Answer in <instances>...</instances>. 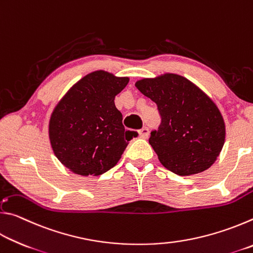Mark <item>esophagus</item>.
Returning a JSON list of instances; mask_svg holds the SVG:
<instances>
[{"label": "esophagus", "mask_w": 253, "mask_h": 253, "mask_svg": "<svg viewBox=\"0 0 253 253\" xmlns=\"http://www.w3.org/2000/svg\"><path fill=\"white\" fill-rule=\"evenodd\" d=\"M148 135H149L148 127H143L142 129L139 130V137H140V138H147Z\"/></svg>", "instance_id": "esophagus-1"}]
</instances>
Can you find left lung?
I'll return each mask as SVG.
<instances>
[{"instance_id":"left-lung-1","label":"left lung","mask_w":253,"mask_h":253,"mask_svg":"<svg viewBox=\"0 0 253 253\" xmlns=\"http://www.w3.org/2000/svg\"><path fill=\"white\" fill-rule=\"evenodd\" d=\"M136 87L155 102L161 116L148 142L164 168L177 175L208 169L219 156L225 126L215 104L182 76L143 79Z\"/></svg>"}]
</instances>
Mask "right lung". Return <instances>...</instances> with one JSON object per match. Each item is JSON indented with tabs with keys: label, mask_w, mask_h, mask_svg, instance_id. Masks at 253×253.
I'll return each mask as SVG.
<instances>
[{
	"label": "right lung",
	"mask_w": 253,
	"mask_h": 253,
	"mask_svg": "<svg viewBox=\"0 0 253 253\" xmlns=\"http://www.w3.org/2000/svg\"><path fill=\"white\" fill-rule=\"evenodd\" d=\"M128 80L102 70L91 72L55 107L49 125L51 146L74 173L104 174L117 164L128 142L138 135L125 129L114 101Z\"/></svg>",
	"instance_id": "obj_1"
}]
</instances>
